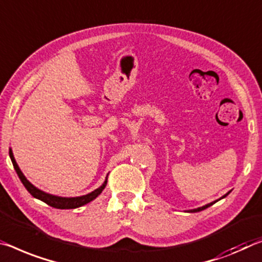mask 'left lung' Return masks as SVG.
Wrapping results in <instances>:
<instances>
[{
    "label": "left lung",
    "instance_id": "left-lung-1",
    "mask_svg": "<svg viewBox=\"0 0 262 262\" xmlns=\"http://www.w3.org/2000/svg\"><path fill=\"white\" fill-rule=\"evenodd\" d=\"M228 193H230V192H227L226 194H224V196L222 197V198H225L226 196H227V194ZM215 202H217V201H215ZM215 202H212V203H210V204H207V205H204V206H202V207H198V209H194V210H190L189 211V212H199V211H202V210H205L206 209V207H209V206H211V205H212L213 204V203H215Z\"/></svg>",
    "mask_w": 262,
    "mask_h": 262
}]
</instances>
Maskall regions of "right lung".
Returning <instances> with one entry per match:
<instances>
[{"label":"right lung","mask_w":262,"mask_h":262,"mask_svg":"<svg viewBox=\"0 0 262 262\" xmlns=\"http://www.w3.org/2000/svg\"><path fill=\"white\" fill-rule=\"evenodd\" d=\"M9 156L11 159L12 162V165H14V168L16 170V172H17V175L19 177L20 182H22L23 185L26 186V189L30 192V194L32 197H35L37 199H39V201L47 203L48 205L52 206V207H56V209H77V207H80L82 205L87 204V203L92 202L93 199L97 198L99 194L102 192V190L106 188V184H107V178L106 181L103 182V184L100 186V188H98L97 190L92 191V192L89 193V194H85V196H80V197H71V198H66V197H58V196H53V194H50L44 192V191H41L39 189H37L36 186L32 185L30 182H29L26 176L23 175V172L20 171V169L18 168L17 163H16L15 161V157L12 155V151L11 149H9Z\"/></svg>","instance_id":"1"}]
</instances>
